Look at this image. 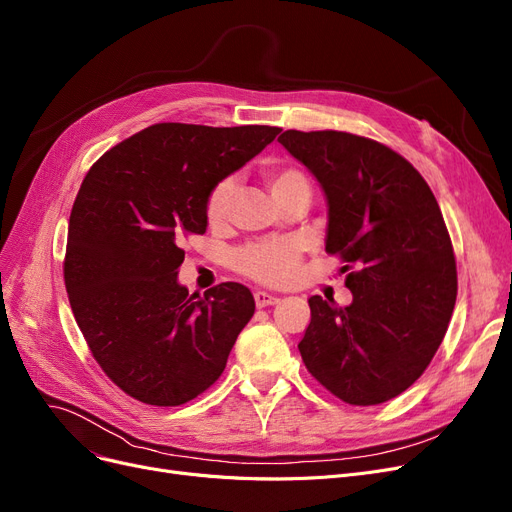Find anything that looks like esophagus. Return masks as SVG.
I'll use <instances>...</instances> for the list:
<instances>
[{"label": "esophagus", "mask_w": 512, "mask_h": 512, "mask_svg": "<svg viewBox=\"0 0 512 512\" xmlns=\"http://www.w3.org/2000/svg\"><path fill=\"white\" fill-rule=\"evenodd\" d=\"M280 299L276 297V295H270V293H265V291H255V303H257V307H268V305H274V303H278Z\"/></svg>", "instance_id": "obj_1"}]
</instances>
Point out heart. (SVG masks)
Returning <instances> with one entry per match:
<instances>
[{"label": "heart", "mask_w": 512, "mask_h": 512, "mask_svg": "<svg viewBox=\"0 0 512 512\" xmlns=\"http://www.w3.org/2000/svg\"><path fill=\"white\" fill-rule=\"evenodd\" d=\"M265 180L270 184L272 194L278 198L286 190L295 186L307 184V177L295 167H278L272 165L265 169ZM234 182L221 180L209 194L207 201V219L211 224H221L228 217L234 198ZM299 263V247L288 240H270V242H255L244 247L234 255V268L255 280L282 284L288 282L295 274Z\"/></svg>", "instance_id": "obj_1"}]
</instances>
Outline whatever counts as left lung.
Wrapping results in <instances>:
<instances>
[{"instance_id": "obj_1", "label": "left lung", "mask_w": 512, "mask_h": 512, "mask_svg": "<svg viewBox=\"0 0 512 512\" xmlns=\"http://www.w3.org/2000/svg\"><path fill=\"white\" fill-rule=\"evenodd\" d=\"M278 142L326 196V251L353 268V301L309 297L299 343L307 370L339 399L374 406L425 372L456 303V259L422 175L391 148L345 131L288 129Z\"/></svg>"}]
</instances>
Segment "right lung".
I'll list each match as a JSON object with an SVG mask.
<instances>
[{
	"instance_id": "1",
	"label": "right lung",
	"mask_w": 512,
	"mask_h": 512,
	"mask_svg": "<svg viewBox=\"0 0 512 512\" xmlns=\"http://www.w3.org/2000/svg\"><path fill=\"white\" fill-rule=\"evenodd\" d=\"M280 131L157 123L110 148L85 175L64 284L96 362L127 395L180 406L224 372L255 299L238 282L190 295L177 280L180 244L207 232L211 190Z\"/></svg>"
}]
</instances>
